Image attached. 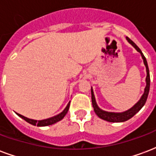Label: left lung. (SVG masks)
<instances>
[{
    "label": "left lung",
    "instance_id": "8db88e82",
    "mask_svg": "<svg viewBox=\"0 0 156 156\" xmlns=\"http://www.w3.org/2000/svg\"><path fill=\"white\" fill-rule=\"evenodd\" d=\"M127 41L130 43L133 47H134L136 50H137L141 54V57L143 58V61L145 65V68H146V73H147V76H146V87L144 88V94L142 95V97L135 104V105L129 108L127 111L122 112V113H113V112H107L102 110L101 108H99L98 107V105L96 104L95 101L94 94V91L91 88V94H92V105L94 107V110L95 114L98 115V117L104 119V120L108 121V122H113V123H116V122H124V121L129 119L130 118L134 116L136 113L140 111L141 108L143 107L145 104V102L147 100L148 94H149V91H150V84H151V78H150V72H149V68H148L147 61H146V58L144 56V54L142 53V51L140 48H138V46L134 41L130 40L129 37H126Z\"/></svg>",
    "mask_w": 156,
    "mask_h": 156
}]
</instances>
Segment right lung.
Here are the masks:
<instances>
[{"label": "right lung", "mask_w": 156, "mask_h": 156, "mask_svg": "<svg viewBox=\"0 0 156 156\" xmlns=\"http://www.w3.org/2000/svg\"><path fill=\"white\" fill-rule=\"evenodd\" d=\"M69 106H70V102L68 103L67 107L64 108V110L60 113L59 115H56V116H53V117L49 118V119H42V120H35V119H28V118L25 117L23 115H20V114H17L16 115H18L19 117H21L22 119H23L24 120H26L29 124H32V125H37V126H48V125H51V124H53L55 123H57L58 121H60L61 119H62L64 116L67 115L68 109H69Z\"/></svg>", "instance_id": "obj_1"}]
</instances>
